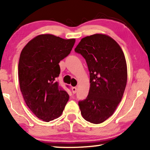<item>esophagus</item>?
Here are the masks:
<instances>
[{
    "label": "esophagus",
    "mask_w": 150,
    "mask_h": 150,
    "mask_svg": "<svg viewBox=\"0 0 150 150\" xmlns=\"http://www.w3.org/2000/svg\"><path fill=\"white\" fill-rule=\"evenodd\" d=\"M72 92L73 94H75L76 93H77V87H72Z\"/></svg>",
    "instance_id": "esophagus-1"
}]
</instances>
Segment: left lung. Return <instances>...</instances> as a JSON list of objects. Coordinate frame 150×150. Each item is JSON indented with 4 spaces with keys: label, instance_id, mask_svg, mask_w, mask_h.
Masks as SVG:
<instances>
[{
    "label": "left lung",
    "instance_id": "left-lung-1",
    "mask_svg": "<svg viewBox=\"0 0 150 150\" xmlns=\"http://www.w3.org/2000/svg\"><path fill=\"white\" fill-rule=\"evenodd\" d=\"M75 52L85 58L90 74L86 99L79 101L81 115L100 124L113 115L127 83V65L120 45L107 35L96 34L81 39Z\"/></svg>",
    "mask_w": 150,
    "mask_h": 150
}]
</instances>
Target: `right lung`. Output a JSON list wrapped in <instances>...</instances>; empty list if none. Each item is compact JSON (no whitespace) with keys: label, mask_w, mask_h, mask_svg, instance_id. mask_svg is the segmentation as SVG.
I'll return each mask as SVG.
<instances>
[{"label":"right lung","mask_w":150,"mask_h":150,"mask_svg":"<svg viewBox=\"0 0 150 150\" xmlns=\"http://www.w3.org/2000/svg\"><path fill=\"white\" fill-rule=\"evenodd\" d=\"M75 39L41 34L22 50L18 63L20 91L25 103L38 118L50 122L62 115L69 95L59 88V63L70 54Z\"/></svg>","instance_id":"right-lung-1"}]
</instances>
